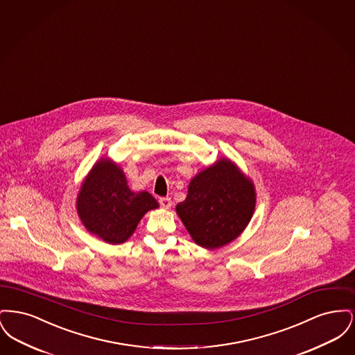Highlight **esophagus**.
Masks as SVG:
<instances>
[{"mask_svg": "<svg viewBox=\"0 0 355 355\" xmlns=\"http://www.w3.org/2000/svg\"><path fill=\"white\" fill-rule=\"evenodd\" d=\"M159 205L164 209H169L170 206H171V200H170L169 197H162V198H159Z\"/></svg>", "mask_w": 355, "mask_h": 355, "instance_id": "obj_1", "label": "esophagus"}]
</instances>
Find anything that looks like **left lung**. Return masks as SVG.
Instances as JSON below:
<instances>
[{"label":"left lung","mask_w":355,"mask_h":355,"mask_svg":"<svg viewBox=\"0 0 355 355\" xmlns=\"http://www.w3.org/2000/svg\"><path fill=\"white\" fill-rule=\"evenodd\" d=\"M255 201L252 180L230 159L220 158L190 181L187 197L175 210L197 245L218 249L245 230Z\"/></svg>","instance_id":"8db88e82"}]
</instances>
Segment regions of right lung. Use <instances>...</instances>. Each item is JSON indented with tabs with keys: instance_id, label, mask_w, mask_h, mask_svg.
<instances>
[{
	"instance_id": "1",
	"label": "right lung",
	"mask_w": 355,
	"mask_h": 355,
	"mask_svg": "<svg viewBox=\"0 0 355 355\" xmlns=\"http://www.w3.org/2000/svg\"><path fill=\"white\" fill-rule=\"evenodd\" d=\"M76 207L89 233L119 245L133 236L138 222L158 202L148 191H132L119 165L101 158L86 175Z\"/></svg>"
}]
</instances>
